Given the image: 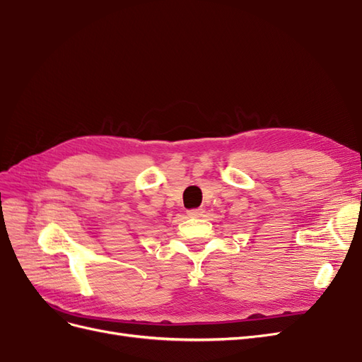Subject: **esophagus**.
<instances>
[{"instance_id":"obj_1","label":"esophagus","mask_w":362,"mask_h":362,"mask_svg":"<svg viewBox=\"0 0 362 362\" xmlns=\"http://www.w3.org/2000/svg\"><path fill=\"white\" fill-rule=\"evenodd\" d=\"M202 213H204L202 208H192V210L187 211V214L192 216V217H201Z\"/></svg>"}]
</instances>
